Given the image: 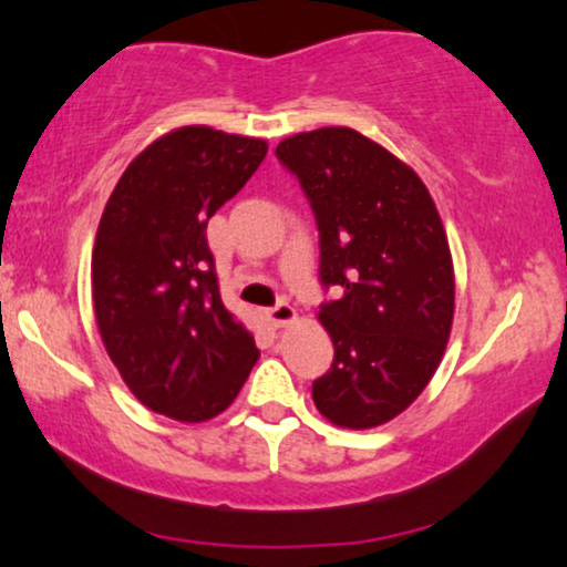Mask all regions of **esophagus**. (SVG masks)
<instances>
[{
  "label": "esophagus",
  "instance_id": "1",
  "mask_svg": "<svg viewBox=\"0 0 567 567\" xmlns=\"http://www.w3.org/2000/svg\"><path fill=\"white\" fill-rule=\"evenodd\" d=\"M267 319L271 321V327H288V323H292L298 319L296 308H292L290 303H277L275 308H269L267 311Z\"/></svg>",
  "mask_w": 567,
  "mask_h": 567
}]
</instances>
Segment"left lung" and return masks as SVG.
Instances as JSON below:
<instances>
[{
	"instance_id": "8db88e82",
	"label": "left lung",
	"mask_w": 567,
	"mask_h": 567,
	"mask_svg": "<svg viewBox=\"0 0 567 567\" xmlns=\"http://www.w3.org/2000/svg\"><path fill=\"white\" fill-rule=\"evenodd\" d=\"M277 157L311 202L323 303L334 342L313 404L339 427L368 430L402 414L437 371L454 323V261L441 215L410 165L350 126L300 132Z\"/></svg>"
}]
</instances>
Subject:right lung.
I'll list each match as a JSON object with an SVG mask.
<instances>
[{
    "mask_svg": "<svg viewBox=\"0 0 567 567\" xmlns=\"http://www.w3.org/2000/svg\"><path fill=\"white\" fill-rule=\"evenodd\" d=\"M264 155V140L181 126L134 157L103 209L90 269L97 331L132 394L165 417H217L259 360L223 306L207 223Z\"/></svg>",
    "mask_w": 567,
    "mask_h": 567,
    "instance_id": "1",
    "label": "right lung"
}]
</instances>
